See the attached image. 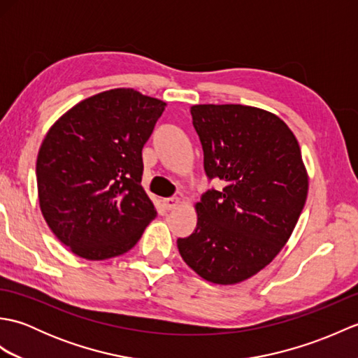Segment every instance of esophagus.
Segmentation results:
<instances>
[{"label":"esophagus","instance_id":"esophagus-1","mask_svg":"<svg viewBox=\"0 0 358 358\" xmlns=\"http://www.w3.org/2000/svg\"><path fill=\"white\" fill-rule=\"evenodd\" d=\"M163 204H164V208L167 210H172V209H175L180 204V199H178V196H169V199H164L163 200Z\"/></svg>","mask_w":358,"mask_h":358}]
</instances>
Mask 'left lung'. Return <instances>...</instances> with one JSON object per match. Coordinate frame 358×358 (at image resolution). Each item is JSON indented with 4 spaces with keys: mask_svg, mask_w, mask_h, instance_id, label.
<instances>
[{
    "mask_svg": "<svg viewBox=\"0 0 358 358\" xmlns=\"http://www.w3.org/2000/svg\"><path fill=\"white\" fill-rule=\"evenodd\" d=\"M208 180L196 227L178 238L180 255L200 277L234 285L268 266L291 237L308 196L299 141L271 112L243 104L192 106Z\"/></svg>",
    "mask_w": 358,
    "mask_h": 358,
    "instance_id": "8db88e82",
    "label": "left lung"
}]
</instances>
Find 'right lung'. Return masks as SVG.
I'll use <instances>...</instances> for the list:
<instances>
[{"label":"right lung","instance_id":"add662e5","mask_svg":"<svg viewBox=\"0 0 358 358\" xmlns=\"http://www.w3.org/2000/svg\"><path fill=\"white\" fill-rule=\"evenodd\" d=\"M164 106L112 89L73 106L45 135L36 159L40 206L72 252L87 260L124 254L154 220L141 150Z\"/></svg>","mask_w":358,"mask_h":358}]
</instances>
